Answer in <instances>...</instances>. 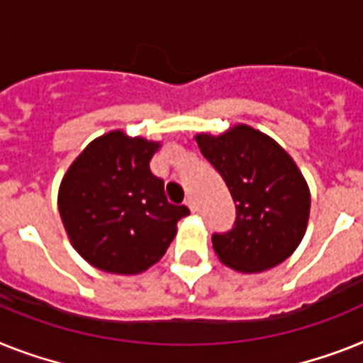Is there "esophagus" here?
<instances>
[{"label":"esophagus","mask_w":363,"mask_h":363,"mask_svg":"<svg viewBox=\"0 0 363 363\" xmlns=\"http://www.w3.org/2000/svg\"><path fill=\"white\" fill-rule=\"evenodd\" d=\"M185 206L191 209V213H194V211H196V202H194L193 196H187V200H185Z\"/></svg>","instance_id":"34e87169"}]
</instances>
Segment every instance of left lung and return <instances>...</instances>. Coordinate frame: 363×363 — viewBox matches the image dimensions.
Segmentation results:
<instances>
[{"label":"left lung","mask_w":363,"mask_h":363,"mask_svg":"<svg viewBox=\"0 0 363 363\" xmlns=\"http://www.w3.org/2000/svg\"><path fill=\"white\" fill-rule=\"evenodd\" d=\"M194 140L226 182L238 211L235 226L211 239L218 259L245 274L286 262L306 233L311 206L308 182L291 155L248 124L199 133Z\"/></svg>","instance_id":"1"}]
</instances>
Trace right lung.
<instances>
[{
	"mask_svg": "<svg viewBox=\"0 0 363 363\" xmlns=\"http://www.w3.org/2000/svg\"><path fill=\"white\" fill-rule=\"evenodd\" d=\"M161 140L113 130L72 161L57 206L70 245L86 263L111 274H139L160 262L178 232L185 206L167 202L150 172Z\"/></svg>",
	"mask_w": 363,
	"mask_h": 363,
	"instance_id": "right-lung-1",
	"label": "right lung"
}]
</instances>
